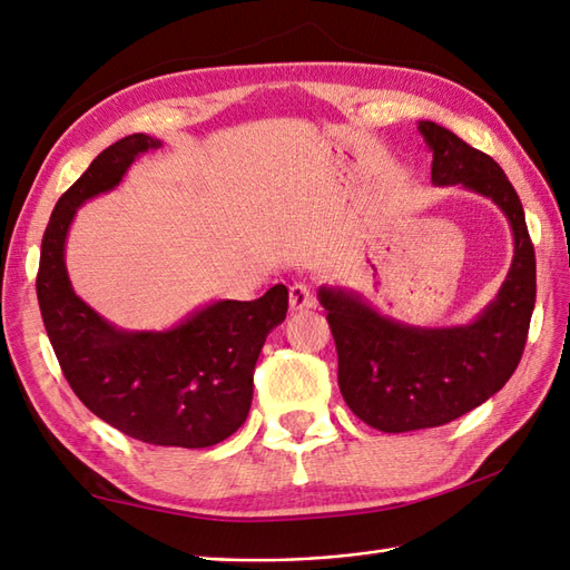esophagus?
<instances>
[{
    "mask_svg": "<svg viewBox=\"0 0 570 570\" xmlns=\"http://www.w3.org/2000/svg\"><path fill=\"white\" fill-rule=\"evenodd\" d=\"M288 306L291 311H306L315 306V296L313 288L306 282H296L288 288Z\"/></svg>",
    "mask_w": 570,
    "mask_h": 570,
    "instance_id": "1",
    "label": "esophagus"
}]
</instances>
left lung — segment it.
Instances as JSON below:
<instances>
[{
  "mask_svg": "<svg viewBox=\"0 0 570 570\" xmlns=\"http://www.w3.org/2000/svg\"><path fill=\"white\" fill-rule=\"evenodd\" d=\"M432 153V184H461L505 214L514 255L495 301L475 321L415 327L381 315L342 286H321L337 347V383L352 413L381 432L446 425L495 395L518 368L537 298V259L518 191L491 155L452 130L420 121Z\"/></svg>",
  "mask_w": 570,
  "mask_h": 570,
  "instance_id": "8db88e82",
  "label": "left lung"
}]
</instances>
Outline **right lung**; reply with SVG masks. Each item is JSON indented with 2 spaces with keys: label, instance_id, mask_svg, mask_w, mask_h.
Segmentation results:
<instances>
[{
  "label": "right lung",
  "instance_id": "1",
  "mask_svg": "<svg viewBox=\"0 0 570 570\" xmlns=\"http://www.w3.org/2000/svg\"><path fill=\"white\" fill-rule=\"evenodd\" d=\"M163 140L134 134L109 145L60 196L41 243L36 294L65 379L91 413L145 444L204 449L243 425L264 340L284 323L288 291L214 301L169 330H121L75 294L65 243L77 208L116 189L136 157Z\"/></svg>",
  "mask_w": 570,
  "mask_h": 570
}]
</instances>
